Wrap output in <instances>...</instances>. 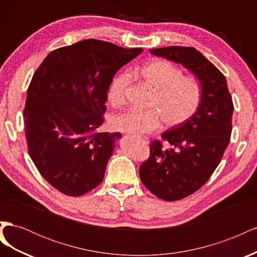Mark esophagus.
Here are the masks:
<instances>
[{
  "label": "esophagus",
  "mask_w": 257,
  "mask_h": 257,
  "mask_svg": "<svg viewBox=\"0 0 257 257\" xmlns=\"http://www.w3.org/2000/svg\"><path fill=\"white\" fill-rule=\"evenodd\" d=\"M127 137H134V136H127ZM142 141L145 143V144H149V141H148V139L147 138H143L142 139Z\"/></svg>",
  "instance_id": "esophagus-1"
}]
</instances>
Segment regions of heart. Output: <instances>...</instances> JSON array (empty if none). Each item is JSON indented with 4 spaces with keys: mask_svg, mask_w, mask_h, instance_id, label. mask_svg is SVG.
<instances>
[{
    "mask_svg": "<svg viewBox=\"0 0 257 257\" xmlns=\"http://www.w3.org/2000/svg\"><path fill=\"white\" fill-rule=\"evenodd\" d=\"M138 75L153 87L149 109H130L113 115L110 124L115 131L133 135L150 133L161 126H177L188 121L196 112L200 103V88L192 77L165 60H154L138 69ZM132 77L123 72L113 79L108 91V99L113 106L125 102V93Z\"/></svg>",
    "mask_w": 257,
    "mask_h": 257,
    "instance_id": "heart-1",
    "label": "heart"
}]
</instances>
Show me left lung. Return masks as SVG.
I'll return each instance as SVG.
<instances>
[{"label": "left lung", "mask_w": 257, "mask_h": 257, "mask_svg": "<svg viewBox=\"0 0 257 257\" xmlns=\"http://www.w3.org/2000/svg\"><path fill=\"white\" fill-rule=\"evenodd\" d=\"M149 52L181 64L200 83L196 112L161 135L172 149H162L160 142H153L149 160L139 168L148 190L161 199L174 201L200 189L220 164L229 144L234 105L224 75L195 48L170 46Z\"/></svg>", "instance_id": "obj_1"}]
</instances>
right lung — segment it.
<instances>
[{
    "mask_svg": "<svg viewBox=\"0 0 257 257\" xmlns=\"http://www.w3.org/2000/svg\"><path fill=\"white\" fill-rule=\"evenodd\" d=\"M143 52L84 40L51 51L35 72L23 110L29 154L61 193L80 196L103 181L120 133H97L119 69Z\"/></svg>",
    "mask_w": 257,
    "mask_h": 257,
    "instance_id": "right-lung-1",
    "label": "right lung"
}]
</instances>
